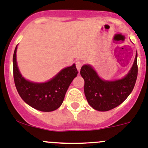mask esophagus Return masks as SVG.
Returning a JSON list of instances; mask_svg holds the SVG:
<instances>
[{"label": "esophagus", "mask_w": 148, "mask_h": 148, "mask_svg": "<svg viewBox=\"0 0 148 148\" xmlns=\"http://www.w3.org/2000/svg\"><path fill=\"white\" fill-rule=\"evenodd\" d=\"M83 64H84V62H82V61L78 60L75 62V65H76V67H77V69H78V71H80V70H81V67L83 66Z\"/></svg>", "instance_id": "34e87169"}]
</instances>
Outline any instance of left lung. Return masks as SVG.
I'll list each match as a JSON object with an SVG mask.
<instances>
[{
    "label": "left lung",
    "instance_id": "obj_1",
    "mask_svg": "<svg viewBox=\"0 0 148 148\" xmlns=\"http://www.w3.org/2000/svg\"><path fill=\"white\" fill-rule=\"evenodd\" d=\"M80 73L84 79V94L89 105L95 110L109 111L120 105L135 86L138 74L137 53L131 70L122 79L103 81L89 65H84Z\"/></svg>",
    "mask_w": 148,
    "mask_h": 148
}]
</instances>
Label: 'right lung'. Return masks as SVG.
<instances>
[{
  "mask_svg": "<svg viewBox=\"0 0 148 148\" xmlns=\"http://www.w3.org/2000/svg\"><path fill=\"white\" fill-rule=\"evenodd\" d=\"M17 46L13 55V75L21 98L30 106L41 112H52L60 107L70 84L78 71L75 64L66 67L51 81L36 84L26 81L18 70L16 61Z\"/></svg>",
  "mask_w": 148,
  "mask_h": 148,
  "instance_id": "add662e5",
  "label": "right lung"
}]
</instances>
